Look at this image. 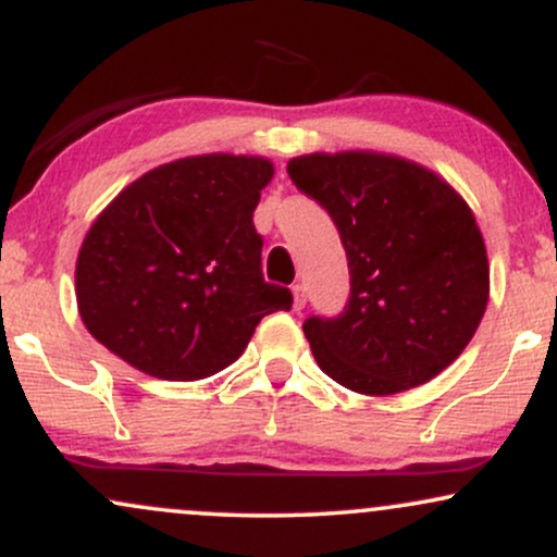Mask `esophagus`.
<instances>
[{
  "label": "esophagus",
  "instance_id": "esophagus-1",
  "mask_svg": "<svg viewBox=\"0 0 557 557\" xmlns=\"http://www.w3.org/2000/svg\"><path fill=\"white\" fill-rule=\"evenodd\" d=\"M293 306H296V311H300L306 306V287L300 283L293 285Z\"/></svg>",
  "mask_w": 557,
  "mask_h": 557
}]
</instances>
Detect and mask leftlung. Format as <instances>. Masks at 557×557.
Here are the masks:
<instances>
[{
  "label": "left lung",
  "mask_w": 557,
  "mask_h": 557,
  "mask_svg": "<svg viewBox=\"0 0 557 557\" xmlns=\"http://www.w3.org/2000/svg\"><path fill=\"white\" fill-rule=\"evenodd\" d=\"M287 175L327 209L348 257L345 309L304 322L319 369L354 393L393 395L450 367L490 298L469 203L432 170L374 151L296 157Z\"/></svg>",
  "instance_id": "1"
}]
</instances>
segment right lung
Here are the masks:
<instances>
[{"label": "right lung", "mask_w": 557, "mask_h": 557, "mask_svg": "<svg viewBox=\"0 0 557 557\" xmlns=\"http://www.w3.org/2000/svg\"><path fill=\"white\" fill-rule=\"evenodd\" d=\"M270 159L185 157L146 172L86 233L75 296L83 324L144 374L194 382L230 367L267 314L290 309L264 283L253 227Z\"/></svg>", "instance_id": "obj_1"}]
</instances>
